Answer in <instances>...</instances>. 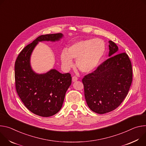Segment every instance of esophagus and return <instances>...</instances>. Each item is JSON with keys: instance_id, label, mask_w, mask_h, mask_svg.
<instances>
[{"instance_id": "34e87169", "label": "esophagus", "mask_w": 146, "mask_h": 146, "mask_svg": "<svg viewBox=\"0 0 146 146\" xmlns=\"http://www.w3.org/2000/svg\"><path fill=\"white\" fill-rule=\"evenodd\" d=\"M72 82H76V81H77V80H78V78L76 76H72Z\"/></svg>"}]
</instances>
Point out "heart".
<instances>
[{
	"label": "heart",
	"instance_id": "b5f03b06",
	"mask_svg": "<svg viewBox=\"0 0 146 146\" xmlns=\"http://www.w3.org/2000/svg\"><path fill=\"white\" fill-rule=\"evenodd\" d=\"M106 52V44L101 39L79 40L70 45L60 54L62 66L67 70L73 66L72 59L76 60L78 69L84 73L93 71L103 58Z\"/></svg>",
	"mask_w": 146,
	"mask_h": 146
}]
</instances>
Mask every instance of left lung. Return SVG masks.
Returning <instances> with one entry per match:
<instances>
[{
  "label": "left lung",
  "instance_id": "left-lung-1",
  "mask_svg": "<svg viewBox=\"0 0 146 146\" xmlns=\"http://www.w3.org/2000/svg\"><path fill=\"white\" fill-rule=\"evenodd\" d=\"M110 57L93 72L84 76L85 98L89 108L100 114L116 109L123 101L132 82L131 61L126 53L109 42Z\"/></svg>",
  "mask_w": 146,
  "mask_h": 146
}]
</instances>
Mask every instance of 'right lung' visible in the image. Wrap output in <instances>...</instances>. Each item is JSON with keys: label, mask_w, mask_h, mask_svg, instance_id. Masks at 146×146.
I'll return each mask as SVG.
<instances>
[{"label": "right lung", "mask_w": 146, "mask_h": 146, "mask_svg": "<svg viewBox=\"0 0 146 146\" xmlns=\"http://www.w3.org/2000/svg\"><path fill=\"white\" fill-rule=\"evenodd\" d=\"M62 36L61 33L39 36L23 48L15 62L16 91L25 106L40 117H50L60 110L72 78L70 74L55 69L45 74L35 72L30 64L31 56L39 42L58 41Z\"/></svg>", "instance_id": "right-lung-1"}]
</instances>
